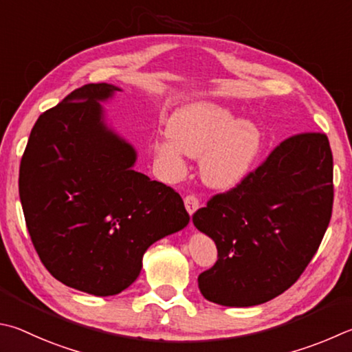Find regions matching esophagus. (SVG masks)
Masks as SVG:
<instances>
[{
    "label": "esophagus",
    "instance_id": "34e87169",
    "mask_svg": "<svg viewBox=\"0 0 352 352\" xmlns=\"http://www.w3.org/2000/svg\"><path fill=\"white\" fill-rule=\"evenodd\" d=\"M184 206H186L189 215H192L198 209V206H200V201H198V198L195 195H186L184 197Z\"/></svg>",
    "mask_w": 352,
    "mask_h": 352
}]
</instances>
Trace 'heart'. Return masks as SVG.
Returning a JSON list of instances; mask_svg holds the SVG:
<instances>
[{
  "label": "heart",
  "mask_w": 352,
  "mask_h": 352,
  "mask_svg": "<svg viewBox=\"0 0 352 352\" xmlns=\"http://www.w3.org/2000/svg\"><path fill=\"white\" fill-rule=\"evenodd\" d=\"M169 138L154 143L164 174L178 180L186 172L184 154L200 159L203 182L226 190L249 174L261 144L260 127L252 120L210 101H194L175 111L168 123Z\"/></svg>",
  "instance_id": "1"
}]
</instances>
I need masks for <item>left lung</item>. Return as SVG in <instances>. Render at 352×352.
Wrapping results in <instances>:
<instances>
[{"instance_id":"1","label":"left lung","mask_w":352,"mask_h":352,"mask_svg":"<svg viewBox=\"0 0 352 352\" xmlns=\"http://www.w3.org/2000/svg\"><path fill=\"white\" fill-rule=\"evenodd\" d=\"M332 200L328 137L308 132L286 138L240 184L192 215L219 252L215 265L198 276L203 297L246 308L283 294L320 246Z\"/></svg>"}]
</instances>
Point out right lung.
Here are the masks:
<instances>
[{
	"mask_svg": "<svg viewBox=\"0 0 352 352\" xmlns=\"http://www.w3.org/2000/svg\"><path fill=\"white\" fill-rule=\"evenodd\" d=\"M121 91L85 85L36 120L20 164V200L52 276L115 296L140 276L152 243L189 223L174 189L137 172V151L104 123L100 101Z\"/></svg>",
	"mask_w": 352,
	"mask_h": 352,
	"instance_id": "right-lung-1",
	"label": "right lung"
}]
</instances>
